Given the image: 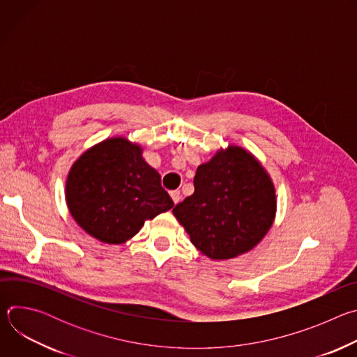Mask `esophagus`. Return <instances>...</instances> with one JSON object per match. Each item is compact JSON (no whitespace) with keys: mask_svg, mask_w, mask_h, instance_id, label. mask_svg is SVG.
<instances>
[{"mask_svg":"<svg viewBox=\"0 0 357 357\" xmlns=\"http://www.w3.org/2000/svg\"><path fill=\"white\" fill-rule=\"evenodd\" d=\"M171 197H172L174 203L176 205V203H179V200H181V192L179 190H172L171 192Z\"/></svg>","mask_w":357,"mask_h":357,"instance_id":"esophagus-1","label":"esophagus"}]
</instances>
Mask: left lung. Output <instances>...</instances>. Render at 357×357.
Masks as SVG:
<instances>
[{"mask_svg": "<svg viewBox=\"0 0 357 357\" xmlns=\"http://www.w3.org/2000/svg\"><path fill=\"white\" fill-rule=\"evenodd\" d=\"M195 192L174 208L192 244L212 260L256 247L271 229L277 196L271 176L247 149L229 145L202 164Z\"/></svg>", "mask_w": 357, "mask_h": 357, "instance_id": "left-lung-1", "label": "left lung"}]
</instances>
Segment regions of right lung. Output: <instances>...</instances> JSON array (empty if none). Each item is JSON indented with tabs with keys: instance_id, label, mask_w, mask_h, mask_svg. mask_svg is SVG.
Wrapping results in <instances>:
<instances>
[{
	"instance_id": "add662e5",
	"label": "right lung",
	"mask_w": 357,
	"mask_h": 357,
	"mask_svg": "<svg viewBox=\"0 0 357 357\" xmlns=\"http://www.w3.org/2000/svg\"><path fill=\"white\" fill-rule=\"evenodd\" d=\"M66 205L91 237L121 244L145 220L172 209L161 175L142 158L141 145L126 137L101 141L75 161L66 179Z\"/></svg>"
}]
</instances>
